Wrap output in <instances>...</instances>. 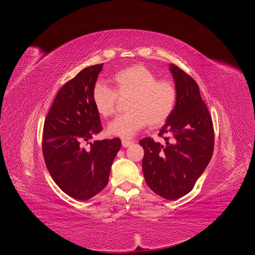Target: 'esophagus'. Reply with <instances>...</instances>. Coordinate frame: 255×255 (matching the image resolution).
<instances>
[{"instance_id": "obj_1", "label": "esophagus", "mask_w": 255, "mask_h": 255, "mask_svg": "<svg viewBox=\"0 0 255 255\" xmlns=\"http://www.w3.org/2000/svg\"><path fill=\"white\" fill-rule=\"evenodd\" d=\"M133 144V142L132 141H130V140H122V146L124 147V148H127V147H129V146H131Z\"/></svg>"}]
</instances>
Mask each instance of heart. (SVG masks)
Listing matches in <instances>:
<instances>
[{"instance_id": "heart-1", "label": "heart", "mask_w": 255, "mask_h": 255, "mask_svg": "<svg viewBox=\"0 0 255 255\" xmlns=\"http://www.w3.org/2000/svg\"><path fill=\"white\" fill-rule=\"evenodd\" d=\"M111 82L113 89L97 82L92 89V102L103 118L116 112L118 98H127L124 115L115 118L107 128L110 135L128 139L147 124L162 126L171 116L177 101V89L169 80H157V75L142 64H134L116 72Z\"/></svg>"}]
</instances>
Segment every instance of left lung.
<instances>
[{"instance_id": "obj_1", "label": "left lung", "mask_w": 255, "mask_h": 255, "mask_svg": "<svg viewBox=\"0 0 255 255\" xmlns=\"http://www.w3.org/2000/svg\"><path fill=\"white\" fill-rule=\"evenodd\" d=\"M170 71L175 80L177 101L159 133L166 144L150 137L139 144L145 152L142 167L147 185L162 198L174 201L193 190L209 165L215 135L212 117L197 82L173 63Z\"/></svg>"}]
</instances>
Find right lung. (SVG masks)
Returning a JSON list of instances; mask_svg holds the SVG:
<instances>
[{"mask_svg":"<svg viewBox=\"0 0 255 255\" xmlns=\"http://www.w3.org/2000/svg\"><path fill=\"white\" fill-rule=\"evenodd\" d=\"M103 63L82 69L57 92L44 120L42 153L55 184L69 197L86 201L108 184L119 138L87 143L101 132L92 89Z\"/></svg>","mask_w":255,"mask_h":255,"instance_id":"right-lung-1","label":"right lung"}]
</instances>
